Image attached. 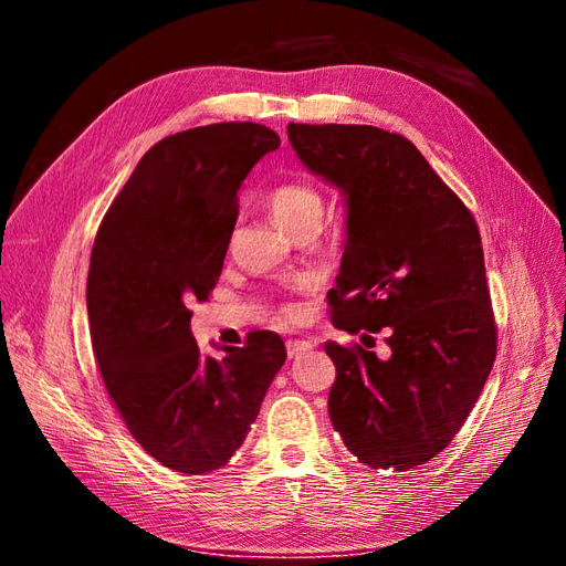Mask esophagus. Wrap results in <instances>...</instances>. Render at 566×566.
<instances>
[{
  "mask_svg": "<svg viewBox=\"0 0 566 566\" xmlns=\"http://www.w3.org/2000/svg\"><path fill=\"white\" fill-rule=\"evenodd\" d=\"M307 350H313V343H310V340H286V353H289L291 359L307 353Z\"/></svg>",
  "mask_w": 566,
  "mask_h": 566,
  "instance_id": "34e87169",
  "label": "esophagus"
}]
</instances>
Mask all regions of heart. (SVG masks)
I'll list each match as a JSON object with an SVG mask.
<instances>
[{"label":"heart","instance_id":"1","mask_svg":"<svg viewBox=\"0 0 566 566\" xmlns=\"http://www.w3.org/2000/svg\"><path fill=\"white\" fill-rule=\"evenodd\" d=\"M268 207L275 216V221L286 228L289 232L294 230L298 223L307 221L313 216H322V195L303 180H286L270 190L268 195ZM289 307H284L280 317H291Z\"/></svg>","mask_w":566,"mask_h":566}]
</instances>
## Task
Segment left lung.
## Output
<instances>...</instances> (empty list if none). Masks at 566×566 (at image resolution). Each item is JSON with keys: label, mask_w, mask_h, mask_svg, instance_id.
<instances>
[{"label": "left lung", "mask_w": 566, "mask_h": 566, "mask_svg": "<svg viewBox=\"0 0 566 566\" xmlns=\"http://www.w3.org/2000/svg\"><path fill=\"white\" fill-rule=\"evenodd\" d=\"M305 167L345 195L332 322L386 329L390 357L326 340L329 416L359 463L423 465L465 423L496 359L480 228L416 145L367 124L286 126ZM367 336V334H364Z\"/></svg>", "instance_id": "1"}]
</instances>
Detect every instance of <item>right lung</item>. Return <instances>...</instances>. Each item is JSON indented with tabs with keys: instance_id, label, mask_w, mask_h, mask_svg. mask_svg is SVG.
I'll list each match as a JSON object with an SVG mask.
<instances>
[{
	"instance_id": "add662e5",
	"label": "right lung",
	"mask_w": 566,
	"mask_h": 566,
	"mask_svg": "<svg viewBox=\"0 0 566 566\" xmlns=\"http://www.w3.org/2000/svg\"><path fill=\"white\" fill-rule=\"evenodd\" d=\"M277 148L280 136L253 122L161 138L107 209L91 251L86 307L107 395L134 440L186 475L232 459L286 359L272 332L249 334L223 359L205 357L188 310L221 277L237 190Z\"/></svg>"
}]
</instances>
